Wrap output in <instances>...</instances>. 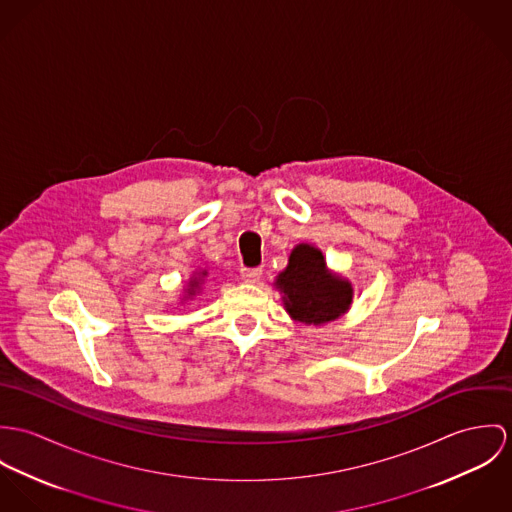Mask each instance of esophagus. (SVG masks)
I'll use <instances>...</instances> for the list:
<instances>
[{"label":"esophagus","mask_w":512,"mask_h":512,"mask_svg":"<svg viewBox=\"0 0 512 512\" xmlns=\"http://www.w3.org/2000/svg\"><path fill=\"white\" fill-rule=\"evenodd\" d=\"M263 277V269L261 267H243L241 269V279L245 283H259Z\"/></svg>","instance_id":"34e87169"}]
</instances>
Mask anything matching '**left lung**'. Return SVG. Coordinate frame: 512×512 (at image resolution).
I'll return each instance as SVG.
<instances>
[{"instance_id":"left-lung-1","label":"left lung","mask_w":512,"mask_h":512,"mask_svg":"<svg viewBox=\"0 0 512 512\" xmlns=\"http://www.w3.org/2000/svg\"><path fill=\"white\" fill-rule=\"evenodd\" d=\"M277 284L290 316L314 326L336 320L349 308L353 296L351 284L328 273L322 251L310 245H298L290 253Z\"/></svg>"}]
</instances>
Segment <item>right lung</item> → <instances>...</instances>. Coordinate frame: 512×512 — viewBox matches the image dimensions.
Returning <instances> with one entry per match:
<instances>
[{
	"label": "right lung",
	"instance_id": "obj_1",
	"mask_svg": "<svg viewBox=\"0 0 512 512\" xmlns=\"http://www.w3.org/2000/svg\"><path fill=\"white\" fill-rule=\"evenodd\" d=\"M196 284H198V283H196V281H192V286H190V288H194V286H196ZM192 292H194V290H192ZM192 292H190V294H192Z\"/></svg>",
	"mask_w": 512,
	"mask_h": 512
}]
</instances>
